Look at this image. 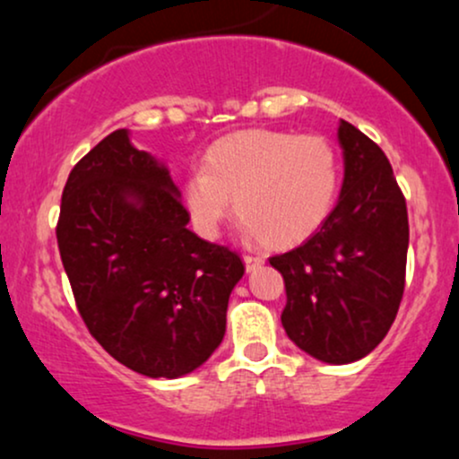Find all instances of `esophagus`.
<instances>
[{
  "label": "esophagus",
  "mask_w": 459,
  "mask_h": 459,
  "mask_svg": "<svg viewBox=\"0 0 459 459\" xmlns=\"http://www.w3.org/2000/svg\"><path fill=\"white\" fill-rule=\"evenodd\" d=\"M244 263H246V272H255V270H259V267L263 265V256H250V255H246L244 256Z\"/></svg>",
  "instance_id": "esophagus-1"
}]
</instances>
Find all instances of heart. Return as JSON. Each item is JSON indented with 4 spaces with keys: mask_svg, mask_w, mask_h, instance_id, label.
I'll use <instances>...</instances> for the list:
<instances>
[{
    "mask_svg": "<svg viewBox=\"0 0 459 459\" xmlns=\"http://www.w3.org/2000/svg\"><path fill=\"white\" fill-rule=\"evenodd\" d=\"M339 183V157L321 135L246 129L209 146L203 170L183 183V204L204 239L220 233L235 200L247 235L270 247H291L325 224Z\"/></svg>",
    "mask_w": 459,
    "mask_h": 459,
    "instance_id": "heart-1",
    "label": "heart"
}]
</instances>
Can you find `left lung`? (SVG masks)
<instances>
[{
  "instance_id": "obj_1",
  "label": "left lung",
  "mask_w": 459,
  "mask_h": 459,
  "mask_svg": "<svg viewBox=\"0 0 459 459\" xmlns=\"http://www.w3.org/2000/svg\"><path fill=\"white\" fill-rule=\"evenodd\" d=\"M339 144L345 172L334 212L302 246L270 259L287 289L284 332L328 365L360 360L391 330L410 237L405 198L384 151L347 120Z\"/></svg>"
}]
</instances>
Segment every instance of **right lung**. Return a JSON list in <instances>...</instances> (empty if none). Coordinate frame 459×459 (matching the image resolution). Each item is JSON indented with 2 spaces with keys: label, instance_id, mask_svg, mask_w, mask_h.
I'll list each match as a JSON object with an SVG mask.
<instances>
[{
  "label": "right lung",
  "instance_id": "1",
  "mask_svg": "<svg viewBox=\"0 0 459 459\" xmlns=\"http://www.w3.org/2000/svg\"><path fill=\"white\" fill-rule=\"evenodd\" d=\"M166 163L116 129L62 192L57 247L79 315L109 356L146 377L196 371L222 343L244 263L187 229Z\"/></svg>",
  "mask_w": 459,
  "mask_h": 459
}]
</instances>
